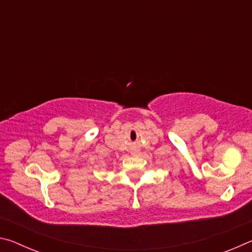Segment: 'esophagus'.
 <instances>
[{"label":"esophagus","mask_w":252,"mask_h":252,"mask_svg":"<svg viewBox=\"0 0 252 252\" xmlns=\"http://www.w3.org/2000/svg\"><path fill=\"white\" fill-rule=\"evenodd\" d=\"M132 155H133V156H136V155H138V151H132Z\"/></svg>","instance_id":"34e87169"}]
</instances>
